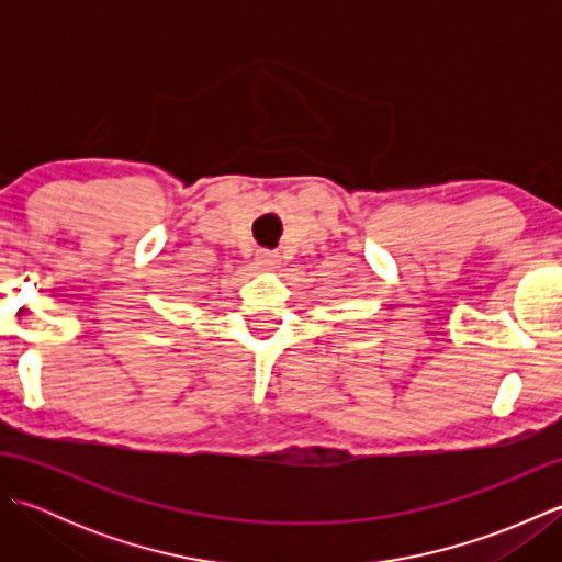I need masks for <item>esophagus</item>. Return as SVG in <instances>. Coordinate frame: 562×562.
Masks as SVG:
<instances>
[{
	"label": "esophagus",
	"mask_w": 562,
	"mask_h": 562,
	"mask_svg": "<svg viewBox=\"0 0 562 562\" xmlns=\"http://www.w3.org/2000/svg\"><path fill=\"white\" fill-rule=\"evenodd\" d=\"M256 266L260 270H278L282 266V258L274 254V250H258V254H256Z\"/></svg>",
	"instance_id": "1"
}]
</instances>
